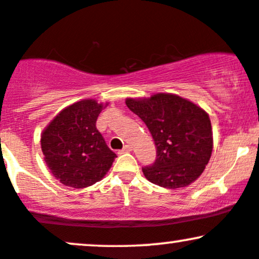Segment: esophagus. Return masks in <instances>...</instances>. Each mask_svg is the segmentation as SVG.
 Here are the masks:
<instances>
[{"label":"esophagus","mask_w":259,"mask_h":259,"mask_svg":"<svg viewBox=\"0 0 259 259\" xmlns=\"http://www.w3.org/2000/svg\"><path fill=\"white\" fill-rule=\"evenodd\" d=\"M132 151H133V147H132V146L126 145L125 147H124L123 149H121L120 153H129V152H132Z\"/></svg>","instance_id":"obj_1"}]
</instances>
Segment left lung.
Returning <instances> with one entry per match:
<instances>
[{"instance_id":"8db88e82","label":"left lung","mask_w":259,"mask_h":259,"mask_svg":"<svg viewBox=\"0 0 259 259\" xmlns=\"http://www.w3.org/2000/svg\"><path fill=\"white\" fill-rule=\"evenodd\" d=\"M125 104L145 121L157 146V160L142 169L146 179L167 189L194 182L212 154V127L207 112L170 93L126 98Z\"/></svg>"}]
</instances>
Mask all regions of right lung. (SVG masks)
Returning a JSON list of instances; mask_svg holds the SVG:
<instances>
[{"instance_id":"1","label":"right lung","mask_w":259,"mask_h":259,"mask_svg":"<svg viewBox=\"0 0 259 259\" xmlns=\"http://www.w3.org/2000/svg\"><path fill=\"white\" fill-rule=\"evenodd\" d=\"M108 102L84 99L59 112L40 134L45 161L64 186L85 188L104 179L117 157L96 129Z\"/></svg>"}]
</instances>
